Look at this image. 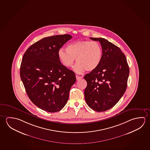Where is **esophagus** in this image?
<instances>
[{"mask_svg":"<svg viewBox=\"0 0 150 150\" xmlns=\"http://www.w3.org/2000/svg\"><path fill=\"white\" fill-rule=\"evenodd\" d=\"M76 78L77 81H79V80H80L81 79H82V77L79 76V75H76Z\"/></svg>","mask_w":150,"mask_h":150,"instance_id":"1","label":"esophagus"}]
</instances>
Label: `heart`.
I'll return each instance as SVG.
<instances>
[{
    "mask_svg": "<svg viewBox=\"0 0 150 150\" xmlns=\"http://www.w3.org/2000/svg\"><path fill=\"white\" fill-rule=\"evenodd\" d=\"M67 51L61 49L58 52V57L64 67H69L74 63V69L77 73L85 70L91 71L96 69L100 63L103 57V49L97 41H79L69 44Z\"/></svg>",
    "mask_w": 150,
    "mask_h": 150,
    "instance_id": "1",
    "label": "heart"
}]
</instances>
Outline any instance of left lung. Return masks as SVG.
<instances>
[{
    "mask_svg": "<svg viewBox=\"0 0 150 150\" xmlns=\"http://www.w3.org/2000/svg\"><path fill=\"white\" fill-rule=\"evenodd\" d=\"M90 39L100 43L103 57L98 67L83 77L87 83L85 98L93 110L105 111L113 107L125 93L129 67L119 47L103 38Z\"/></svg>",
    "mask_w": 150,
    "mask_h": 150,
    "instance_id": "left-lung-1",
    "label": "left lung"
}]
</instances>
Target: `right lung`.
Returning <instances> with one entry per match:
<instances>
[{
  "label": "right lung",
  "mask_w": 150,
  "mask_h": 150,
  "mask_svg": "<svg viewBox=\"0 0 150 150\" xmlns=\"http://www.w3.org/2000/svg\"><path fill=\"white\" fill-rule=\"evenodd\" d=\"M71 38L69 35L44 38L30 46L22 57L21 81L30 99L43 110H61L76 82L74 71L62 65L58 57L60 48Z\"/></svg>",
  "instance_id": "right-lung-1"
}]
</instances>
